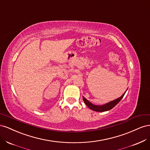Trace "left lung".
<instances>
[{
	"mask_svg": "<svg viewBox=\"0 0 150 150\" xmlns=\"http://www.w3.org/2000/svg\"><path fill=\"white\" fill-rule=\"evenodd\" d=\"M126 91H125V93L126 92ZM125 93L122 94L121 97L115 99V100L109 102L105 104H103V105H95V104H92L88 100H87V99H86L84 96H83V101L84 103L86 104V105L88 108H89V109H91V110H92L94 111H97V112H104V111H107L110 110L112 108H114L116 104L121 100V99L123 98Z\"/></svg>",
	"mask_w": 150,
	"mask_h": 150,
	"instance_id": "obj_1",
	"label": "left lung"
}]
</instances>
